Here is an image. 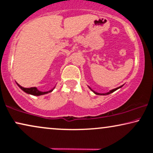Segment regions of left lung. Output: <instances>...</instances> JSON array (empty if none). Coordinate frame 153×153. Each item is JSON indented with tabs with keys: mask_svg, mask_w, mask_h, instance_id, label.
<instances>
[{
	"mask_svg": "<svg viewBox=\"0 0 153 153\" xmlns=\"http://www.w3.org/2000/svg\"><path fill=\"white\" fill-rule=\"evenodd\" d=\"M123 85L120 86V87H119V88H115V89H113V90H109V92H106V93H99V92H95V91H94L93 90H92V88H90V86H88V88H90V90H92V92H93L94 94H97V95H107V94H109L112 93V92H114V91H116V90H118V89L121 88V87H123Z\"/></svg>",
	"mask_w": 153,
	"mask_h": 153,
	"instance_id": "8db88e82",
	"label": "left lung"
}]
</instances>
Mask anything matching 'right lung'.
<instances>
[{"instance_id":"obj_1","label":"right lung","mask_w":153,"mask_h":153,"mask_svg":"<svg viewBox=\"0 0 153 153\" xmlns=\"http://www.w3.org/2000/svg\"><path fill=\"white\" fill-rule=\"evenodd\" d=\"M17 85H18V87L21 89V90H22V91H24L25 92H26L27 94H32V95H34V96H40V95H43V94L49 93V92H51L53 90V89L55 88V87H56L55 86L53 89H51V90H50L49 91H46V92H42V91L39 90L38 89L36 88V87H34V88H23V87L20 85L18 83H17Z\"/></svg>"}]
</instances>
